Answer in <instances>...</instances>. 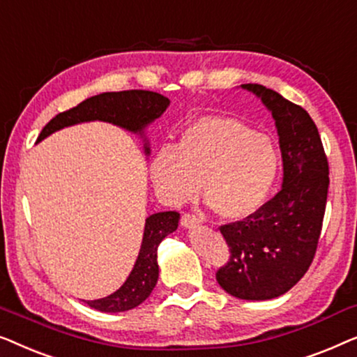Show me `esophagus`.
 I'll use <instances>...</instances> for the list:
<instances>
[{
	"mask_svg": "<svg viewBox=\"0 0 357 357\" xmlns=\"http://www.w3.org/2000/svg\"><path fill=\"white\" fill-rule=\"evenodd\" d=\"M200 223H202V218L195 217V215L185 213V215H183V218H181V225H183L184 228H189V229L199 227Z\"/></svg>",
	"mask_w": 357,
	"mask_h": 357,
	"instance_id": "obj_1",
	"label": "esophagus"
}]
</instances>
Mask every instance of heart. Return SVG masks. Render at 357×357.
Instances as JSON below:
<instances>
[{
	"label": "heart",
	"mask_w": 357,
	"mask_h": 357,
	"mask_svg": "<svg viewBox=\"0 0 357 357\" xmlns=\"http://www.w3.org/2000/svg\"><path fill=\"white\" fill-rule=\"evenodd\" d=\"M272 139L227 116H202L183 130L176 149L153 155L149 172L155 190L169 205L197 195L227 220H243L267 200L278 174Z\"/></svg>",
	"instance_id": "b5f03b06"
}]
</instances>
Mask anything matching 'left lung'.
Returning <instances> with one entry per match:
<instances>
[{"instance_id": "obj_1", "label": "left lung", "mask_w": 357, "mask_h": 357, "mask_svg": "<svg viewBox=\"0 0 357 357\" xmlns=\"http://www.w3.org/2000/svg\"><path fill=\"white\" fill-rule=\"evenodd\" d=\"M241 87L260 98L275 119L283 184L250 217L220 228L231 257L217 281L238 299L267 301L293 288L312 264L327 205L328 162L304 108L264 85Z\"/></svg>"}]
</instances>
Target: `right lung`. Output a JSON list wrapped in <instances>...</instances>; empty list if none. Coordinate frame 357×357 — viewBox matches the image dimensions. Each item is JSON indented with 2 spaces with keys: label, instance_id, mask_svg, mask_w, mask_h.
Listing matches in <instances>:
<instances>
[{
  "label": "right lung",
  "instance_id": "right-lung-1",
  "mask_svg": "<svg viewBox=\"0 0 357 357\" xmlns=\"http://www.w3.org/2000/svg\"><path fill=\"white\" fill-rule=\"evenodd\" d=\"M169 100L149 90H124V92H105L90 97L68 112L59 113L40 132L37 144L59 129L80 123L105 121L137 134L144 140V152L150 153V144L145 130L155 119L167 112ZM178 212H158L145 220V228L139 255L129 277L121 288L102 299L85 301L87 305L100 312H124L142 304L152 293L158 281V244L178 229Z\"/></svg>",
  "mask_w": 357,
  "mask_h": 357
}]
</instances>
